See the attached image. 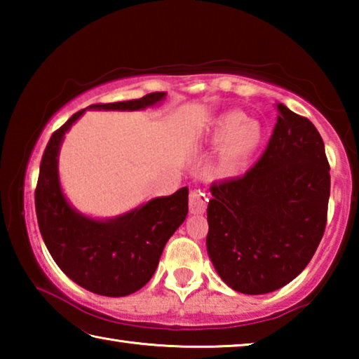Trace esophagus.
<instances>
[{
  "label": "esophagus",
  "instance_id": "34e87169",
  "mask_svg": "<svg viewBox=\"0 0 359 359\" xmlns=\"http://www.w3.org/2000/svg\"><path fill=\"white\" fill-rule=\"evenodd\" d=\"M208 194H205L203 190H191L190 191V212L191 214H203L208 208Z\"/></svg>",
  "mask_w": 359,
  "mask_h": 359
}]
</instances>
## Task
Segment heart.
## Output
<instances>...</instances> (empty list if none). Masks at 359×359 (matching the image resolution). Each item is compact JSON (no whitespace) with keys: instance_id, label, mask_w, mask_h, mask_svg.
Wrapping results in <instances>:
<instances>
[{"instance_id":"b5f03b06","label":"heart","mask_w":359,"mask_h":359,"mask_svg":"<svg viewBox=\"0 0 359 359\" xmlns=\"http://www.w3.org/2000/svg\"><path fill=\"white\" fill-rule=\"evenodd\" d=\"M241 112L223 114L212 128V142L222 145L217 166L223 174H234L245 165L261 142V128L255 121H245Z\"/></svg>"}]
</instances>
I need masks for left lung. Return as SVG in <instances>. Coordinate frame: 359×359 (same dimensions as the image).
<instances>
[{"instance_id": "obj_1", "label": "left lung", "mask_w": 359, "mask_h": 359, "mask_svg": "<svg viewBox=\"0 0 359 359\" xmlns=\"http://www.w3.org/2000/svg\"><path fill=\"white\" fill-rule=\"evenodd\" d=\"M276 107L257 165L210 185L209 257L222 280L244 294L271 293L299 276L326 228L331 175L323 139L309 118Z\"/></svg>"}]
</instances>
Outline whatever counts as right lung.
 <instances>
[{
    "label": "right lung",
    "instance_id": "1",
    "mask_svg": "<svg viewBox=\"0 0 359 359\" xmlns=\"http://www.w3.org/2000/svg\"><path fill=\"white\" fill-rule=\"evenodd\" d=\"M154 92L139 100L92 104V109L137 111L165 98ZM76 112L53 131L42 155L34 191L36 217L52 258L71 280L102 296H126L141 290L158 266L166 242L188 214V188L155 198L130 214L107 222L87 218L66 203L58 182L57 156L65 133L81 117Z\"/></svg>",
    "mask_w": 359,
    "mask_h": 359
}]
</instances>
